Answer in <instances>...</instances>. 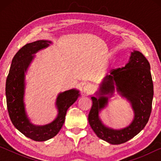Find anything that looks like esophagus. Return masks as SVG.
I'll use <instances>...</instances> for the list:
<instances>
[{"label":"esophagus","instance_id":"obj_1","mask_svg":"<svg viewBox=\"0 0 161 161\" xmlns=\"http://www.w3.org/2000/svg\"><path fill=\"white\" fill-rule=\"evenodd\" d=\"M93 91H94L93 86H92V84H86V85L84 86V92L86 94H91V93H92V92H93Z\"/></svg>","mask_w":161,"mask_h":161}]
</instances>
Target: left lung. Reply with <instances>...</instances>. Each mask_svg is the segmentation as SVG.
Segmentation results:
<instances>
[{"label":"left lung","mask_w":161,"mask_h":161,"mask_svg":"<svg viewBox=\"0 0 161 161\" xmlns=\"http://www.w3.org/2000/svg\"><path fill=\"white\" fill-rule=\"evenodd\" d=\"M117 89L132 103L135 113V119L130 126L121 130H114L103 126L98 119V111L107 104L108 97L103 94ZM99 99L92 97V106L88 120L92 130L101 139L111 144L124 143L137 135L148 123L152 109L153 97L151 66L139 51L131 53L130 60L126 66L111 70V75L104 78L100 86Z\"/></svg>","instance_id":"1"}]
</instances>
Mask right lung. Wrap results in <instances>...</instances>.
Here are the masks:
<instances>
[{"label":"right lung","mask_w":161,"mask_h":161,"mask_svg":"<svg viewBox=\"0 0 161 161\" xmlns=\"http://www.w3.org/2000/svg\"><path fill=\"white\" fill-rule=\"evenodd\" d=\"M51 42L37 40L24 45L13 58L5 84L7 107L13 124L18 130L31 139L45 141L58 134L63 126L67 111L80 96L79 92L71 89L59 94L56 105L58 116L52 123L42 126H36L30 123L26 116L23 103L24 74L33 57L32 54L47 47Z\"/></svg>","instance_id":"add662e5"}]
</instances>
